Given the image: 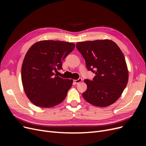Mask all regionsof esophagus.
<instances>
[{
  "label": "esophagus",
  "mask_w": 146,
  "mask_h": 146,
  "mask_svg": "<svg viewBox=\"0 0 146 146\" xmlns=\"http://www.w3.org/2000/svg\"><path fill=\"white\" fill-rule=\"evenodd\" d=\"M82 81V79L80 78L77 79V80H74V83L75 84H78L79 83H80Z\"/></svg>",
  "instance_id": "obj_1"
}]
</instances>
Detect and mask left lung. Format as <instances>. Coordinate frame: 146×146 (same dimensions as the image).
<instances>
[{"label":"left lung","instance_id":"obj_1","mask_svg":"<svg viewBox=\"0 0 146 146\" xmlns=\"http://www.w3.org/2000/svg\"><path fill=\"white\" fill-rule=\"evenodd\" d=\"M77 48L85 60L87 69L95 73L92 80H85L87 89L83 98L96 107H105L120 98L129 80L123 53L110 39L78 42Z\"/></svg>","mask_w":146,"mask_h":146}]
</instances>
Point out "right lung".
<instances>
[{
	"instance_id": "obj_1",
	"label": "right lung",
	"mask_w": 146,
	"mask_h": 146,
	"mask_svg": "<svg viewBox=\"0 0 146 146\" xmlns=\"http://www.w3.org/2000/svg\"><path fill=\"white\" fill-rule=\"evenodd\" d=\"M75 48V44L43 40L30 47L22 64L21 79L29 99L39 107H54L64 100L73 83L72 79L56 76L62 61Z\"/></svg>"
}]
</instances>
